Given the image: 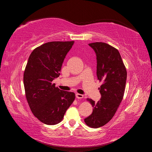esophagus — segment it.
<instances>
[{"label": "esophagus", "mask_w": 152, "mask_h": 152, "mask_svg": "<svg viewBox=\"0 0 152 152\" xmlns=\"http://www.w3.org/2000/svg\"><path fill=\"white\" fill-rule=\"evenodd\" d=\"M75 96H76V98L77 99H82L84 98V96L82 94H76Z\"/></svg>", "instance_id": "34e87169"}]
</instances>
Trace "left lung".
I'll list each match as a JSON object with an SVG mask.
<instances>
[{"label": "left lung", "instance_id": "left-lung-1", "mask_svg": "<svg viewBox=\"0 0 152 152\" xmlns=\"http://www.w3.org/2000/svg\"><path fill=\"white\" fill-rule=\"evenodd\" d=\"M96 54L98 80L102 82L99 87L101 99L96 103L87 98L93 107V113L84 119L92 128L107 124L114 116L124 97L127 79V70L118 50L107 43L89 44Z\"/></svg>", "mask_w": 152, "mask_h": 152}]
</instances>
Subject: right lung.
Masks as SVG:
<instances>
[{
	"label": "right lung",
	"instance_id": "obj_1",
	"mask_svg": "<svg viewBox=\"0 0 152 152\" xmlns=\"http://www.w3.org/2000/svg\"><path fill=\"white\" fill-rule=\"evenodd\" d=\"M73 41H53L36 48L30 55L23 75L25 96L34 116L47 125L62 121L75 98V94L59 89L53 80L59 76Z\"/></svg>",
	"mask_w": 152,
	"mask_h": 152
}]
</instances>
